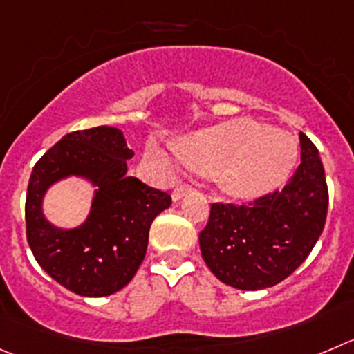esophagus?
<instances>
[{
	"mask_svg": "<svg viewBox=\"0 0 354 354\" xmlns=\"http://www.w3.org/2000/svg\"><path fill=\"white\" fill-rule=\"evenodd\" d=\"M188 192H192V187H188V185H176L171 196H173V201L176 203V201H180L181 197L187 196Z\"/></svg>",
	"mask_w": 354,
	"mask_h": 354,
	"instance_id": "esophagus-1",
	"label": "esophagus"
}]
</instances>
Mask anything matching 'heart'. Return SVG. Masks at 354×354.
I'll list each match as a JSON object with an SVG mask.
<instances>
[{
  "label": "heart",
  "mask_w": 354,
  "mask_h": 354,
  "mask_svg": "<svg viewBox=\"0 0 354 354\" xmlns=\"http://www.w3.org/2000/svg\"><path fill=\"white\" fill-rule=\"evenodd\" d=\"M174 150L185 166L197 173L213 174L230 196L257 197L288 178L299 145L290 132L250 118H237L183 138L174 145ZM147 158L158 169L169 167L166 153L157 147L148 148Z\"/></svg>",
  "instance_id": "obj_1"
}]
</instances>
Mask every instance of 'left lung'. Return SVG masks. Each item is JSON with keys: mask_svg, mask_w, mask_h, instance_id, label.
I'll return each mask as SVG.
<instances>
[{"mask_svg": "<svg viewBox=\"0 0 354 354\" xmlns=\"http://www.w3.org/2000/svg\"><path fill=\"white\" fill-rule=\"evenodd\" d=\"M300 164L283 188L244 204L213 203L201 230L211 272L237 290L281 283L309 257L323 232L328 187L318 148L300 132Z\"/></svg>", "mask_w": 354, "mask_h": 354, "instance_id": "left-lung-1", "label": "left lung"}]
</instances>
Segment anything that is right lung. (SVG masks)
I'll return each instance as SVG.
<instances>
[{
  "label": "right lung",
  "mask_w": 354,
  "mask_h": 354,
  "mask_svg": "<svg viewBox=\"0 0 354 354\" xmlns=\"http://www.w3.org/2000/svg\"><path fill=\"white\" fill-rule=\"evenodd\" d=\"M134 155L115 127L73 131L32 167L26 196V236L36 262L69 292L106 297L131 283L148 246L153 218L171 206V196L127 176ZM69 174L96 186L88 222L78 230L50 226L41 213L44 190Z\"/></svg>",
  "instance_id": "right-lung-1"
}]
</instances>
